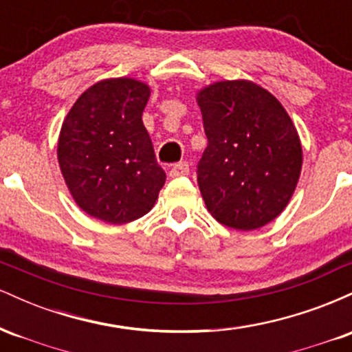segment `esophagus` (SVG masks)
Segmentation results:
<instances>
[{
	"label": "esophagus",
	"mask_w": 352,
	"mask_h": 352,
	"mask_svg": "<svg viewBox=\"0 0 352 352\" xmlns=\"http://www.w3.org/2000/svg\"><path fill=\"white\" fill-rule=\"evenodd\" d=\"M190 172V167L187 162H180V164H175L173 167L170 168V172H168V175L172 177V179H177V177H185L188 175Z\"/></svg>",
	"instance_id": "1"
}]
</instances>
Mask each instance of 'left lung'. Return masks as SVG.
<instances>
[{
	"mask_svg": "<svg viewBox=\"0 0 352 352\" xmlns=\"http://www.w3.org/2000/svg\"><path fill=\"white\" fill-rule=\"evenodd\" d=\"M208 145L197 182L221 225L248 232L286 208L302 165L292 117L272 92L252 80H220L197 94Z\"/></svg>",
	"mask_w": 352,
	"mask_h": 352,
	"instance_id": "8db88e82",
	"label": "left lung"
}]
</instances>
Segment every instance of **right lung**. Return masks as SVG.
<instances>
[{"mask_svg":"<svg viewBox=\"0 0 352 352\" xmlns=\"http://www.w3.org/2000/svg\"><path fill=\"white\" fill-rule=\"evenodd\" d=\"M151 87L132 78L96 82L67 112L58 140L60 173L87 215L122 225L148 213L165 184L142 112Z\"/></svg>","mask_w":352,"mask_h":352,"instance_id":"1","label":"right lung"}]
</instances>
